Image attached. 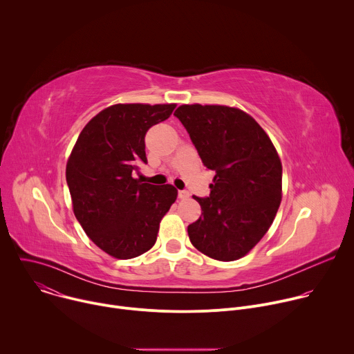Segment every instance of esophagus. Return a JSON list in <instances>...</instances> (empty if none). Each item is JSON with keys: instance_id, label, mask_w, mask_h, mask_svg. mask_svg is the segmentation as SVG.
Instances as JSON below:
<instances>
[{"instance_id": "34e87169", "label": "esophagus", "mask_w": 354, "mask_h": 354, "mask_svg": "<svg viewBox=\"0 0 354 354\" xmlns=\"http://www.w3.org/2000/svg\"><path fill=\"white\" fill-rule=\"evenodd\" d=\"M178 196H179V198L185 200V198H187L190 194H189L187 190H179V192H178Z\"/></svg>"}]
</instances>
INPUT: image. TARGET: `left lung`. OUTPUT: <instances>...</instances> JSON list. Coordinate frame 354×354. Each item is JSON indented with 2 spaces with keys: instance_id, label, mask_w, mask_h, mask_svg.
I'll return each instance as SVG.
<instances>
[{
  "instance_id": "1",
  "label": "left lung",
  "mask_w": 354,
  "mask_h": 354,
  "mask_svg": "<svg viewBox=\"0 0 354 354\" xmlns=\"http://www.w3.org/2000/svg\"><path fill=\"white\" fill-rule=\"evenodd\" d=\"M203 165L216 172L210 196H194L201 216L187 227L193 246L213 259L243 258L270 228L281 201V161L259 123L238 108L180 105L174 113Z\"/></svg>"
}]
</instances>
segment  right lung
Segmentation results:
<instances>
[{"label": "right lung", "instance_id": "add662e5", "mask_svg": "<svg viewBox=\"0 0 354 354\" xmlns=\"http://www.w3.org/2000/svg\"><path fill=\"white\" fill-rule=\"evenodd\" d=\"M175 104H118L93 116L80 133L66 167L73 212L91 241L116 259L154 246L162 217L175 203L172 185L134 178L147 164L145 133L167 120Z\"/></svg>", "mask_w": 354, "mask_h": 354}]
</instances>
